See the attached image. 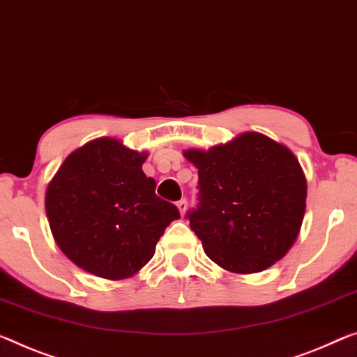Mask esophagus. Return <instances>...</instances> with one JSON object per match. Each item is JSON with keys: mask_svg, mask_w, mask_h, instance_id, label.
<instances>
[{"mask_svg": "<svg viewBox=\"0 0 357 357\" xmlns=\"http://www.w3.org/2000/svg\"><path fill=\"white\" fill-rule=\"evenodd\" d=\"M177 207H178V211H180V215H183V213L186 212V207H188V202H186L185 197H183V199L177 201Z\"/></svg>", "mask_w": 357, "mask_h": 357, "instance_id": "1", "label": "esophagus"}]
</instances>
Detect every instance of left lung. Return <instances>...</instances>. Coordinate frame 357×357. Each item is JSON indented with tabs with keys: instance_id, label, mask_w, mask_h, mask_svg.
<instances>
[{
	"instance_id": "8db88e82",
	"label": "left lung",
	"mask_w": 357,
	"mask_h": 357,
	"mask_svg": "<svg viewBox=\"0 0 357 357\" xmlns=\"http://www.w3.org/2000/svg\"><path fill=\"white\" fill-rule=\"evenodd\" d=\"M197 167V206L186 212L207 257L233 273H259L297 239L306 180L289 148L257 132L209 151L188 150Z\"/></svg>"
}]
</instances>
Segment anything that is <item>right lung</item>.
Segmentation results:
<instances>
[{"label": "right lung", "instance_id": "add662e5", "mask_svg": "<svg viewBox=\"0 0 357 357\" xmlns=\"http://www.w3.org/2000/svg\"><path fill=\"white\" fill-rule=\"evenodd\" d=\"M146 153L121 142L92 140L71 153L46 191V213L57 245L87 273L129 278L155 255L156 243L180 218L156 196L142 164Z\"/></svg>", "mask_w": 357, "mask_h": 357}]
</instances>
